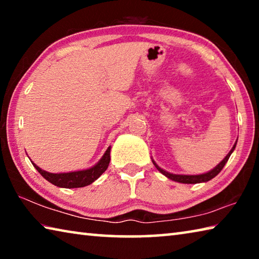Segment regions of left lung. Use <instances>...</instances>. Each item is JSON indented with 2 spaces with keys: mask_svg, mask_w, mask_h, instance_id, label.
I'll use <instances>...</instances> for the list:
<instances>
[{
  "mask_svg": "<svg viewBox=\"0 0 259 259\" xmlns=\"http://www.w3.org/2000/svg\"><path fill=\"white\" fill-rule=\"evenodd\" d=\"M236 142H238V140H236ZM236 142H235V144L233 145V147H232V150L229 152V154H227V155L224 157V159H223V161L219 162V163H218L216 166H214L213 169H211V170H210V171L205 172V174H201V175H176V174H170V172H168V171H165V170H163L162 168H160V166L155 163L154 160H152V161H153V163H154L155 168H156L157 170H159V171H160L162 175H164V176H165L166 178L171 179V181H174V182L183 183V184L205 183V182H209L210 179H212L213 177H216L217 175L222 171V169L224 168V165L226 164V162L229 161L231 154H232V153H233V151H234V148H235V146H236Z\"/></svg>",
  "mask_w": 259,
  "mask_h": 259,
  "instance_id": "left-lung-1",
  "label": "left lung"
}]
</instances>
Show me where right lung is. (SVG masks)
I'll return each mask as SVG.
<instances>
[{
    "label": "right lung",
    "instance_id": "1",
    "mask_svg": "<svg viewBox=\"0 0 259 259\" xmlns=\"http://www.w3.org/2000/svg\"><path fill=\"white\" fill-rule=\"evenodd\" d=\"M109 153H111V146H108L106 152H105L104 155L102 156V159H100L94 166H91L89 169L78 170V171L52 174L41 169L40 166H37L36 164L33 163V162L32 163L35 166V169H36L48 182L54 184V185L63 188H77L90 185V184H93L96 179H98L102 176L103 172L106 171L109 161H111Z\"/></svg>",
    "mask_w": 259,
    "mask_h": 259
}]
</instances>
